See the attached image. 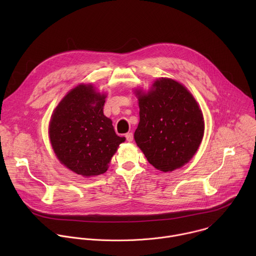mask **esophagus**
<instances>
[{
	"label": "esophagus",
	"mask_w": 256,
	"mask_h": 256,
	"mask_svg": "<svg viewBox=\"0 0 256 256\" xmlns=\"http://www.w3.org/2000/svg\"><path fill=\"white\" fill-rule=\"evenodd\" d=\"M126 140L128 142H132V140H134V136H132V132H128L126 134Z\"/></svg>",
	"instance_id": "34e87169"
}]
</instances>
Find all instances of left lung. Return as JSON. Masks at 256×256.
Instances as JSON below:
<instances>
[{"label":"left lung","instance_id":"obj_1","mask_svg":"<svg viewBox=\"0 0 256 256\" xmlns=\"http://www.w3.org/2000/svg\"><path fill=\"white\" fill-rule=\"evenodd\" d=\"M140 122L134 140L156 169L170 172L186 164L202 142L204 122L192 93L168 78L155 81L151 90H136Z\"/></svg>","mask_w":256,"mask_h":256}]
</instances>
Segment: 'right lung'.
<instances>
[{"label":"right lung","instance_id":"obj_1","mask_svg":"<svg viewBox=\"0 0 256 256\" xmlns=\"http://www.w3.org/2000/svg\"><path fill=\"white\" fill-rule=\"evenodd\" d=\"M105 98L92 85L80 84L62 99L50 122V140L58 159L82 176L106 172L118 146L126 140L103 114Z\"/></svg>","mask_w":256,"mask_h":256}]
</instances>
